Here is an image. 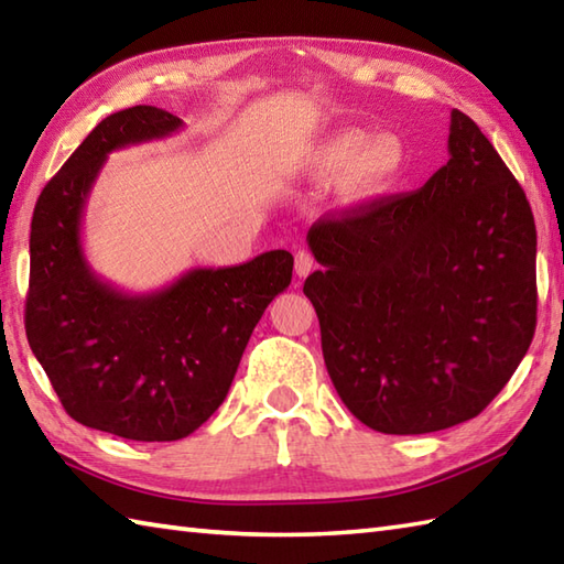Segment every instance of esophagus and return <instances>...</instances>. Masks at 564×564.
Masks as SVG:
<instances>
[{
	"instance_id": "obj_1",
	"label": "esophagus",
	"mask_w": 564,
	"mask_h": 564,
	"mask_svg": "<svg viewBox=\"0 0 564 564\" xmlns=\"http://www.w3.org/2000/svg\"><path fill=\"white\" fill-rule=\"evenodd\" d=\"M315 269V257L310 254L307 249L295 251V275L297 279H305V275Z\"/></svg>"
}]
</instances>
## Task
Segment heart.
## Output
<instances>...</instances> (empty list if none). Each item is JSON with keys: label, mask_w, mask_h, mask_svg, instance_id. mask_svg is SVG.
I'll return each mask as SVG.
<instances>
[{"label": "heart", "mask_w": 564, "mask_h": 564, "mask_svg": "<svg viewBox=\"0 0 564 564\" xmlns=\"http://www.w3.org/2000/svg\"><path fill=\"white\" fill-rule=\"evenodd\" d=\"M406 148L398 133H368L349 128L327 138L310 154L307 170L315 178L341 176L344 194L354 200L380 196L402 176Z\"/></svg>", "instance_id": "obj_1"}]
</instances>
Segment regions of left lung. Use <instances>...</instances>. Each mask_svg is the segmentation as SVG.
<instances>
[{"instance_id":"obj_1","label":"left lung","mask_w":564,"mask_h":564,"mask_svg":"<svg viewBox=\"0 0 564 564\" xmlns=\"http://www.w3.org/2000/svg\"><path fill=\"white\" fill-rule=\"evenodd\" d=\"M448 162L414 194L319 218L322 354L341 402L380 434H431L480 414L535 332V223L482 130L451 111Z\"/></svg>"}]
</instances>
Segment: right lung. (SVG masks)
I'll return each instance as SVG.
<instances>
[{
  "label": "right lung",
  "instance_id": "right-lung-1",
  "mask_svg": "<svg viewBox=\"0 0 564 564\" xmlns=\"http://www.w3.org/2000/svg\"><path fill=\"white\" fill-rule=\"evenodd\" d=\"M182 126L154 106L104 118L45 184L31 220V351L75 422L130 441L184 438L218 410L263 310L293 275L285 249L186 271L142 295L91 271L82 215L109 152Z\"/></svg>",
  "mask_w": 564,
  "mask_h": 564
}]
</instances>
